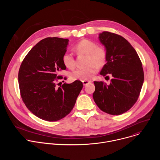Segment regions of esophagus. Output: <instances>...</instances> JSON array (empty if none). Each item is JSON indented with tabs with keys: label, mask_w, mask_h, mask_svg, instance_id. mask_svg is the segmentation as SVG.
I'll return each instance as SVG.
<instances>
[{
	"label": "esophagus",
	"mask_w": 160,
	"mask_h": 160,
	"mask_svg": "<svg viewBox=\"0 0 160 160\" xmlns=\"http://www.w3.org/2000/svg\"><path fill=\"white\" fill-rule=\"evenodd\" d=\"M82 82H83V83L84 85H87V84L90 83L91 82V81H88V80H83Z\"/></svg>",
	"instance_id": "obj_1"
}]
</instances>
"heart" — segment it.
I'll return each instance as SVG.
<instances>
[{
	"instance_id": "b5f03b06",
	"label": "heart",
	"mask_w": 160,
	"mask_h": 160,
	"mask_svg": "<svg viewBox=\"0 0 160 160\" xmlns=\"http://www.w3.org/2000/svg\"><path fill=\"white\" fill-rule=\"evenodd\" d=\"M74 49L78 54H86L85 64L83 68H79L72 72L70 74L72 80H87L96 75L98 68L103 67L108 58L106 49L101 45L92 40L83 39L75 45ZM64 65L70 69H73L75 66V59L74 55L70 52H66L62 57Z\"/></svg>"
}]
</instances>
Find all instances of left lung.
I'll use <instances>...</instances> for the list:
<instances>
[{
  "instance_id": "obj_1",
  "label": "left lung",
  "mask_w": 160,
  "mask_h": 160,
  "mask_svg": "<svg viewBox=\"0 0 160 160\" xmlns=\"http://www.w3.org/2000/svg\"><path fill=\"white\" fill-rule=\"evenodd\" d=\"M106 47L107 62L101 71L103 77L112 78L108 85L94 81L93 98L99 108L112 115L129 110L138 101L144 82L142 62L132 45L123 37L109 32L99 35Z\"/></svg>"
}]
</instances>
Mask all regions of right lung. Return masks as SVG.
<instances>
[{"label": "right lung", "instance_id": "1", "mask_svg": "<svg viewBox=\"0 0 160 160\" xmlns=\"http://www.w3.org/2000/svg\"><path fill=\"white\" fill-rule=\"evenodd\" d=\"M68 43V39L58 37L40 40L22 60L19 70L22 101L33 115L45 121H58L68 115L83 88L80 80L62 85L59 82L66 80L59 73L66 69L62 57Z\"/></svg>", "mask_w": 160, "mask_h": 160}]
</instances>
